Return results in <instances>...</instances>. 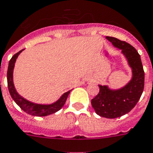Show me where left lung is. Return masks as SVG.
Segmentation results:
<instances>
[{
    "mask_svg": "<svg viewBox=\"0 0 153 153\" xmlns=\"http://www.w3.org/2000/svg\"><path fill=\"white\" fill-rule=\"evenodd\" d=\"M106 38L120 50L131 70V79L123 87L114 89L99 84L100 92L91 100L92 108L97 115L115 119L128 113L136 105L144 91V72L140 55L132 45L113 37Z\"/></svg>",
    "mask_w": 153,
    "mask_h": 153,
    "instance_id": "8db88e82",
    "label": "left lung"
}]
</instances>
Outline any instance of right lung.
<instances>
[{
    "instance_id": "right-lung-1",
    "label": "right lung",
    "mask_w": 153,
    "mask_h": 153,
    "mask_svg": "<svg viewBox=\"0 0 153 153\" xmlns=\"http://www.w3.org/2000/svg\"><path fill=\"white\" fill-rule=\"evenodd\" d=\"M24 50H22L18 53L14 54L12 57L9 62V67H8V71H7V81H8V88H9L11 97L20 108L29 115H33V116H46V115L57 112L64 106L66 99L68 97L71 90L65 92L58 100L49 104L36 103V102L29 101L24 97H22L17 91L14 83H13V69H14L15 62L17 61V57Z\"/></svg>"
}]
</instances>
